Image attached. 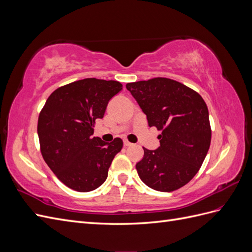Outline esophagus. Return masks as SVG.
<instances>
[{
    "label": "esophagus",
    "instance_id": "esophagus-1",
    "mask_svg": "<svg viewBox=\"0 0 252 252\" xmlns=\"http://www.w3.org/2000/svg\"><path fill=\"white\" fill-rule=\"evenodd\" d=\"M130 145H132L130 142L129 141H127V140H124V146H126V147H128V146H130Z\"/></svg>",
    "mask_w": 252,
    "mask_h": 252
}]
</instances>
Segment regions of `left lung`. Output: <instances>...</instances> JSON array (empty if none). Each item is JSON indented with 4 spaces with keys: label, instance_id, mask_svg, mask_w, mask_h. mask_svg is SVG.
<instances>
[{
    "label": "left lung",
    "instance_id": "8db88e82",
    "mask_svg": "<svg viewBox=\"0 0 252 252\" xmlns=\"http://www.w3.org/2000/svg\"><path fill=\"white\" fill-rule=\"evenodd\" d=\"M126 88L155 126L159 147L144 148L135 168L140 179L158 191H174L200 170L211 142L207 105L184 84L167 78L127 83Z\"/></svg>",
    "mask_w": 252,
    "mask_h": 252
}]
</instances>
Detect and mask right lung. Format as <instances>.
Wrapping results in <instances>:
<instances>
[{"label": "right lung", "instance_id": "1", "mask_svg": "<svg viewBox=\"0 0 252 252\" xmlns=\"http://www.w3.org/2000/svg\"><path fill=\"white\" fill-rule=\"evenodd\" d=\"M118 81L84 79L59 87L49 95L37 121L41 154L57 178L75 191L88 192L107 179L112 159L123 147L120 138L105 143L93 136Z\"/></svg>", "mask_w": 252, "mask_h": 252}]
</instances>
